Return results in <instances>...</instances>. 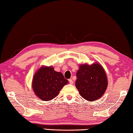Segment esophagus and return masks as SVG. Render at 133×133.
Returning <instances> with one entry per match:
<instances>
[{
    "label": "esophagus",
    "mask_w": 133,
    "mask_h": 133,
    "mask_svg": "<svg viewBox=\"0 0 133 133\" xmlns=\"http://www.w3.org/2000/svg\"><path fill=\"white\" fill-rule=\"evenodd\" d=\"M68 81H69V83H70V84H73V81L72 79H69Z\"/></svg>",
    "instance_id": "1"
}]
</instances>
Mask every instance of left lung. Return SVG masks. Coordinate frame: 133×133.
Listing matches in <instances>:
<instances>
[{
	"label": "left lung",
	"instance_id": "left-lung-1",
	"mask_svg": "<svg viewBox=\"0 0 133 133\" xmlns=\"http://www.w3.org/2000/svg\"><path fill=\"white\" fill-rule=\"evenodd\" d=\"M76 76L77 89L80 95L88 101H92L98 99L107 89L106 74L99 63L80 65Z\"/></svg>",
	"mask_w": 133,
	"mask_h": 133
}]
</instances>
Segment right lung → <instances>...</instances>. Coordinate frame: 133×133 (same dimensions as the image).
I'll return each instance as SVG.
<instances>
[{
    "label": "right lung",
    "instance_id": "add662e5",
    "mask_svg": "<svg viewBox=\"0 0 133 133\" xmlns=\"http://www.w3.org/2000/svg\"><path fill=\"white\" fill-rule=\"evenodd\" d=\"M68 82L62 73L55 71L53 67L43 66L34 75L32 88L38 98L49 101L56 97Z\"/></svg>",
    "mask_w": 133,
    "mask_h": 133
}]
</instances>
